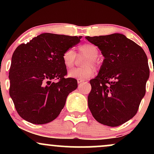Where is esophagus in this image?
I'll use <instances>...</instances> for the list:
<instances>
[{
  "mask_svg": "<svg viewBox=\"0 0 154 154\" xmlns=\"http://www.w3.org/2000/svg\"><path fill=\"white\" fill-rule=\"evenodd\" d=\"M85 80H84V79H77V83H78V84H82V83H83V82H85Z\"/></svg>",
  "mask_w": 154,
  "mask_h": 154,
  "instance_id": "34e87169",
  "label": "esophagus"
}]
</instances>
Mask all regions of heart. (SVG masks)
<instances>
[{"instance_id":"obj_1","label":"heart","mask_w":154,"mask_h":154,"mask_svg":"<svg viewBox=\"0 0 154 154\" xmlns=\"http://www.w3.org/2000/svg\"><path fill=\"white\" fill-rule=\"evenodd\" d=\"M78 51L79 55H82L88 59L84 63L85 66H87L72 70L69 72V77L82 79H88L94 74V69L92 65L95 64L96 63V59L99 54V51L98 48L93 44H83L79 45ZM76 59L77 54H75V51L71 48L65 51L62 55L63 63L67 69H72L74 66Z\"/></svg>"}]
</instances>
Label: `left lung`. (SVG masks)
Segmentation results:
<instances>
[{"label":"left lung","instance_id":"1","mask_svg":"<svg viewBox=\"0 0 154 154\" xmlns=\"http://www.w3.org/2000/svg\"><path fill=\"white\" fill-rule=\"evenodd\" d=\"M85 38L104 57L98 75L90 81L88 107L99 123L119 126L135 115L146 94L150 74L147 56L140 45L119 33Z\"/></svg>","mask_w":154,"mask_h":154}]
</instances>
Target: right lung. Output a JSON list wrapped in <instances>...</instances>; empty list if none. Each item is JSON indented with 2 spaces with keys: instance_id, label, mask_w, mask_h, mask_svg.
<instances>
[{
  "instance_id": "1",
  "label": "right lung",
  "mask_w": 154,
  "mask_h": 154,
  "mask_svg": "<svg viewBox=\"0 0 154 154\" xmlns=\"http://www.w3.org/2000/svg\"><path fill=\"white\" fill-rule=\"evenodd\" d=\"M81 38L43 33L16 48L8 75L9 95L22 119L43 125L59 115L68 95L77 88V79L65 78L62 55Z\"/></svg>"
}]
</instances>
